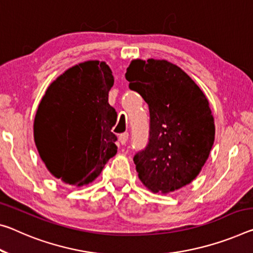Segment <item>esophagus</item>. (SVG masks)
<instances>
[{"label": "esophagus", "mask_w": 253, "mask_h": 253, "mask_svg": "<svg viewBox=\"0 0 253 253\" xmlns=\"http://www.w3.org/2000/svg\"><path fill=\"white\" fill-rule=\"evenodd\" d=\"M127 139H128V133H123V134L119 135V142L122 143L123 145H125Z\"/></svg>", "instance_id": "obj_1"}]
</instances>
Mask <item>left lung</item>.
<instances>
[{
    "label": "left lung",
    "instance_id": "obj_1",
    "mask_svg": "<svg viewBox=\"0 0 253 253\" xmlns=\"http://www.w3.org/2000/svg\"><path fill=\"white\" fill-rule=\"evenodd\" d=\"M125 76L150 110L148 143L134 156L139 180L162 194L187 186L199 174L214 144L207 98L186 72L164 59H134Z\"/></svg>",
    "mask_w": 253,
    "mask_h": 253
}]
</instances>
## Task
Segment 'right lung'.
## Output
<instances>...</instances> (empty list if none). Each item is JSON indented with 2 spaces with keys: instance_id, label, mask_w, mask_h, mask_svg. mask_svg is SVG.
Wrapping results in <instances>:
<instances>
[{
  "instance_id": "add662e5",
  "label": "right lung",
  "mask_w": 253,
  "mask_h": 253,
  "mask_svg": "<svg viewBox=\"0 0 253 253\" xmlns=\"http://www.w3.org/2000/svg\"><path fill=\"white\" fill-rule=\"evenodd\" d=\"M112 85L110 67L87 61L48 86L35 117L34 137L55 178L72 186L87 184L117 153V136L111 131L117 112L108 102Z\"/></svg>"
}]
</instances>
